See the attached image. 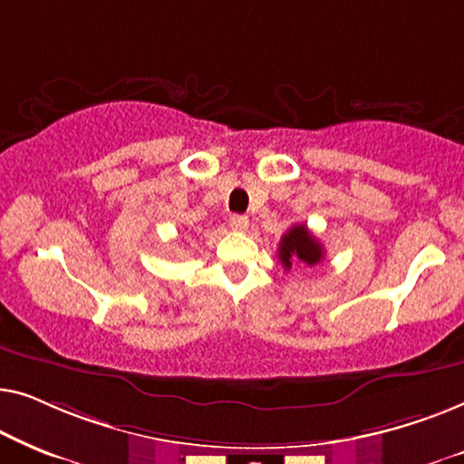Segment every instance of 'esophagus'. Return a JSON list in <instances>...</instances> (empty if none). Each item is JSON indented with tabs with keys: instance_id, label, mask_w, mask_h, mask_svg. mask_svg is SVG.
<instances>
[{
	"instance_id": "1",
	"label": "esophagus",
	"mask_w": 464,
	"mask_h": 464,
	"mask_svg": "<svg viewBox=\"0 0 464 464\" xmlns=\"http://www.w3.org/2000/svg\"><path fill=\"white\" fill-rule=\"evenodd\" d=\"M230 227L234 232H245L246 227H249V219H246L245 215H232Z\"/></svg>"
}]
</instances>
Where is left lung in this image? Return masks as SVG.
<instances>
[{
  "mask_svg": "<svg viewBox=\"0 0 464 464\" xmlns=\"http://www.w3.org/2000/svg\"><path fill=\"white\" fill-rule=\"evenodd\" d=\"M323 256H325L323 245L304 224L289 227L283 234L281 245H278V259H281L285 270H289L291 264L316 266L323 262Z\"/></svg>",
  "mask_w": 464,
  "mask_h": 464,
  "instance_id": "1",
  "label": "left lung"
}]
</instances>
